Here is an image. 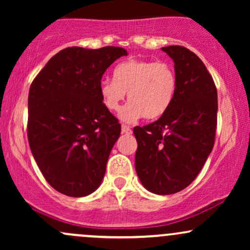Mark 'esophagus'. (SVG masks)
<instances>
[{"instance_id": "1", "label": "esophagus", "mask_w": 250, "mask_h": 250, "mask_svg": "<svg viewBox=\"0 0 250 250\" xmlns=\"http://www.w3.org/2000/svg\"><path fill=\"white\" fill-rule=\"evenodd\" d=\"M121 130H122L123 134H130L131 133L130 127H129V125H122Z\"/></svg>"}]
</instances>
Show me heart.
Here are the masks:
<instances>
[{"mask_svg": "<svg viewBox=\"0 0 250 250\" xmlns=\"http://www.w3.org/2000/svg\"><path fill=\"white\" fill-rule=\"evenodd\" d=\"M176 90L177 75L173 65L139 59L119 63L113 70V81L103 80L99 85L103 105L110 111L119 110L128 93L130 102L120 111V119L125 122L161 117L173 103Z\"/></svg>", "mask_w": 250, "mask_h": 250, "instance_id": "b5f03b06", "label": "heart"}]
</instances>
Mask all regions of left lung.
<instances>
[{
    "label": "left lung",
    "instance_id": "left-lung-1",
    "mask_svg": "<svg viewBox=\"0 0 250 250\" xmlns=\"http://www.w3.org/2000/svg\"><path fill=\"white\" fill-rule=\"evenodd\" d=\"M173 59L177 90L157 121L135 127V169L146 189L170 195L187 188L199 175L215 142L217 90L200 57L181 45L163 47Z\"/></svg>",
    "mask_w": 250,
    "mask_h": 250
}]
</instances>
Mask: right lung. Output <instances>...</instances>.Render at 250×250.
<instances>
[{
    "instance_id": "add662e5",
    "label": "right lung",
    "mask_w": 250,
    "mask_h": 250,
    "mask_svg": "<svg viewBox=\"0 0 250 250\" xmlns=\"http://www.w3.org/2000/svg\"><path fill=\"white\" fill-rule=\"evenodd\" d=\"M125 55L120 47L65 48L31 82V153L47 182L67 196H87L101 185L121 125L103 105L99 85L109 65Z\"/></svg>"
}]
</instances>
